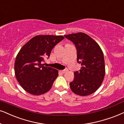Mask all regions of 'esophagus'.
Wrapping results in <instances>:
<instances>
[{
  "label": "esophagus",
  "mask_w": 124,
  "mask_h": 124,
  "mask_svg": "<svg viewBox=\"0 0 124 124\" xmlns=\"http://www.w3.org/2000/svg\"><path fill=\"white\" fill-rule=\"evenodd\" d=\"M60 72H62V73H65V72H68V70H67V69H65V70H60Z\"/></svg>",
  "instance_id": "34e87169"
}]
</instances>
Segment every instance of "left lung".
Wrapping results in <instances>:
<instances>
[{
  "instance_id": "obj_1",
  "label": "left lung",
  "mask_w": 124,
  "mask_h": 124,
  "mask_svg": "<svg viewBox=\"0 0 124 124\" xmlns=\"http://www.w3.org/2000/svg\"><path fill=\"white\" fill-rule=\"evenodd\" d=\"M75 45L77 61L81 69L74 72L73 81L70 83L72 91L84 96L92 94L99 88L105 76L104 54L99 44L84 33L64 35Z\"/></svg>"
}]
</instances>
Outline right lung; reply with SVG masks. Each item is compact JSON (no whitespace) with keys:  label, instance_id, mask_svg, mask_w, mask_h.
I'll return each mask as SVG.
<instances>
[{"label":"right lung","instance_id":"right-lung-1","mask_svg":"<svg viewBox=\"0 0 124 124\" xmlns=\"http://www.w3.org/2000/svg\"><path fill=\"white\" fill-rule=\"evenodd\" d=\"M64 38L62 36L38 35L32 38L21 48L16 57V78L29 93L40 95L48 92L58 76V70L42 64L51 51Z\"/></svg>","mask_w":124,"mask_h":124}]
</instances>
